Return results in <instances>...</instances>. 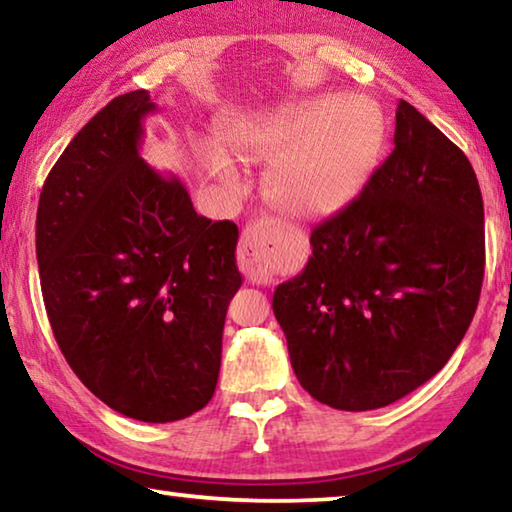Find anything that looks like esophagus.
I'll use <instances>...</instances> for the list:
<instances>
[{
	"mask_svg": "<svg viewBox=\"0 0 512 512\" xmlns=\"http://www.w3.org/2000/svg\"><path fill=\"white\" fill-rule=\"evenodd\" d=\"M277 225L273 219L253 221L241 235L239 268L250 280L268 282L273 277Z\"/></svg>",
	"mask_w": 512,
	"mask_h": 512,
	"instance_id": "1",
	"label": "esophagus"
}]
</instances>
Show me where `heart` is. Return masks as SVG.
<instances>
[{
	"instance_id": "heart-1",
	"label": "heart",
	"mask_w": 512,
	"mask_h": 512,
	"mask_svg": "<svg viewBox=\"0 0 512 512\" xmlns=\"http://www.w3.org/2000/svg\"><path fill=\"white\" fill-rule=\"evenodd\" d=\"M386 119L375 101L316 94L232 115L219 146L203 151L205 167L223 187H237L244 167L268 160L266 189L277 207L302 219L343 210L377 169Z\"/></svg>"
}]
</instances>
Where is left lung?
Here are the masks:
<instances>
[{
    "label": "left lung",
    "instance_id": "obj_1",
    "mask_svg": "<svg viewBox=\"0 0 512 512\" xmlns=\"http://www.w3.org/2000/svg\"><path fill=\"white\" fill-rule=\"evenodd\" d=\"M309 241L273 314L314 400L381 409L445 366L479 305L483 198L465 153L411 103H397L393 153Z\"/></svg>",
    "mask_w": 512,
    "mask_h": 512
}]
</instances>
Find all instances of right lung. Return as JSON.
<instances>
[{
  "mask_svg": "<svg viewBox=\"0 0 512 512\" xmlns=\"http://www.w3.org/2000/svg\"><path fill=\"white\" fill-rule=\"evenodd\" d=\"M151 112L135 90L76 133L40 192L36 255L76 377L126 418L176 422L214 395L239 230L196 214L185 185L140 158Z\"/></svg>",
  "mask_w": 512,
  "mask_h": 512,
  "instance_id": "1",
  "label": "right lung"
}]
</instances>
